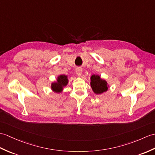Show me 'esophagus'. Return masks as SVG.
<instances>
[{
  "label": "esophagus",
  "instance_id": "34e87169",
  "mask_svg": "<svg viewBox=\"0 0 155 155\" xmlns=\"http://www.w3.org/2000/svg\"><path fill=\"white\" fill-rule=\"evenodd\" d=\"M76 73L78 75V76H81V74L82 73V69L81 67H78L76 69Z\"/></svg>",
  "mask_w": 155,
  "mask_h": 155
}]
</instances>
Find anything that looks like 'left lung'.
<instances>
[{
  "mask_svg": "<svg viewBox=\"0 0 155 155\" xmlns=\"http://www.w3.org/2000/svg\"><path fill=\"white\" fill-rule=\"evenodd\" d=\"M91 86L96 94H101L106 92L110 86L107 81L98 74H92L91 77Z\"/></svg>",
  "mask_w": 155,
  "mask_h": 155,
  "instance_id": "1",
  "label": "left lung"
}]
</instances>
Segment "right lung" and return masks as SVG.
Masks as SVG:
<instances>
[{"mask_svg": "<svg viewBox=\"0 0 155 155\" xmlns=\"http://www.w3.org/2000/svg\"><path fill=\"white\" fill-rule=\"evenodd\" d=\"M69 83V79L67 75L60 74L57 78L55 82H51V89L55 93H61L63 91L64 88Z\"/></svg>", "mask_w": 155, "mask_h": 155, "instance_id": "obj_1", "label": "right lung"}]
</instances>
